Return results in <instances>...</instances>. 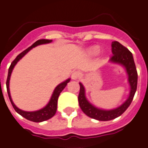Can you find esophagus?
Segmentation results:
<instances>
[{"label": "esophagus", "mask_w": 148, "mask_h": 148, "mask_svg": "<svg viewBox=\"0 0 148 148\" xmlns=\"http://www.w3.org/2000/svg\"><path fill=\"white\" fill-rule=\"evenodd\" d=\"M81 76V73L79 71H74L72 73V79H78Z\"/></svg>", "instance_id": "34e87169"}]
</instances>
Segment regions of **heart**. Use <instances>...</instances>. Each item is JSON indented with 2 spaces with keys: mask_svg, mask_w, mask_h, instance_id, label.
<instances>
[{
  "mask_svg": "<svg viewBox=\"0 0 148 148\" xmlns=\"http://www.w3.org/2000/svg\"><path fill=\"white\" fill-rule=\"evenodd\" d=\"M99 49L98 47H93L92 49H90V53L93 54V55H95V54L99 53Z\"/></svg>",
  "mask_w": 148,
  "mask_h": 148,
  "instance_id": "b5f03b06",
  "label": "heart"
}]
</instances>
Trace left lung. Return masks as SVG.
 I'll return each instance as SVG.
<instances>
[{"instance_id": "8db88e82", "label": "left lung", "mask_w": 148, "mask_h": 148, "mask_svg": "<svg viewBox=\"0 0 148 148\" xmlns=\"http://www.w3.org/2000/svg\"><path fill=\"white\" fill-rule=\"evenodd\" d=\"M112 53L113 55L111 57V61L121 64L126 69L128 75V82L131 86V92L127 101L122 104L120 107L117 108L115 109L106 111L94 107L87 101L85 95V88L82 84L79 83L80 91L78 97V101L82 111L87 116L99 121H110L121 115L131 105L137 90L138 72L136 69L135 63L132 53L118 41H114L112 42Z\"/></svg>"}]
</instances>
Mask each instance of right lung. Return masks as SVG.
Segmentation results:
<instances>
[{
    "instance_id": "1",
    "label": "right lung",
    "mask_w": 148,
    "mask_h": 148,
    "mask_svg": "<svg viewBox=\"0 0 148 148\" xmlns=\"http://www.w3.org/2000/svg\"><path fill=\"white\" fill-rule=\"evenodd\" d=\"M52 40H44V39L43 40H39L36 41L34 44L32 45L31 47L27 48V49H25L24 51H23L21 53H20L16 56V59L11 62V64H10V67H9V69H8V75L7 82H6V85H7V91H8V96H9L10 102L12 104L14 110L18 114H21V116H23V118H25L27 120L34 121V122H42V121H47V120L51 119L52 117H53L55 115L56 112V109H57V101L59 95H60V92L64 89L65 87L66 86L67 83L70 81V79H69L66 81L63 82L62 83H60L59 86H56L53 93L52 95L50 101H49V103L47 104V106L43 108H42V109L39 110V111H36V112H25V111H23V110L19 109L18 108L14 105L12 99H11V97H10V90H9V81H10V75H11V73H12V70L13 69H14V66L16 64V62H18L21 58L23 57V56L25 55L26 53H27L32 48H34V47H36L38 45L44 44V43H49Z\"/></svg>"
}]
</instances>
